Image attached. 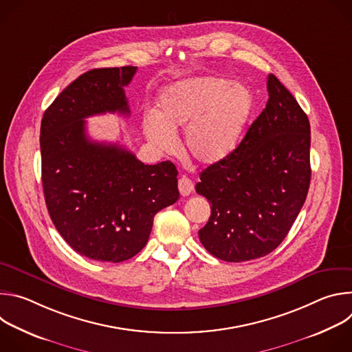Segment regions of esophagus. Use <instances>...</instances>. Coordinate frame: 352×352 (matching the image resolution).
Wrapping results in <instances>:
<instances>
[{
  "label": "esophagus",
  "mask_w": 352,
  "mask_h": 352,
  "mask_svg": "<svg viewBox=\"0 0 352 352\" xmlns=\"http://www.w3.org/2000/svg\"><path fill=\"white\" fill-rule=\"evenodd\" d=\"M178 189H179V193L182 195V196H188V195H190L192 193V190H193V184H192V181L188 178V177H181L179 179H178Z\"/></svg>",
  "instance_id": "obj_1"
}]
</instances>
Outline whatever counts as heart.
I'll list each match as a JSON object with an SVG mask.
<instances>
[{"label": "heart", "mask_w": 352, "mask_h": 352, "mask_svg": "<svg viewBox=\"0 0 352 352\" xmlns=\"http://www.w3.org/2000/svg\"><path fill=\"white\" fill-rule=\"evenodd\" d=\"M249 89L219 76H196L164 87L159 96V113L143 114V132L163 153L177 148V135L185 130L186 153L200 164L224 160L239 143L252 111Z\"/></svg>", "instance_id": "obj_1"}]
</instances>
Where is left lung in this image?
I'll return each mask as SVG.
<instances>
[{
  "label": "left lung",
  "instance_id": "1",
  "mask_svg": "<svg viewBox=\"0 0 352 352\" xmlns=\"http://www.w3.org/2000/svg\"><path fill=\"white\" fill-rule=\"evenodd\" d=\"M269 100L224 160L200 173L196 192L212 204L199 239L213 256L245 262L287 236L311 184V125L294 96L267 76Z\"/></svg>",
  "mask_w": 352,
  "mask_h": 352
}]
</instances>
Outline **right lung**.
I'll use <instances>...</instances> for the list:
<instances>
[{
    "instance_id": "1",
    "label": "right lung",
    "mask_w": 352,
    "mask_h": 352,
    "mask_svg": "<svg viewBox=\"0 0 352 352\" xmlns=\"http://www.w3.org/2000/svg\"><path fill=\"white\" fill-rule=\"evenodd\" d=\"M138 67L87 71L67 86L41 120V181L56 228L82 256L120 263L147 243L157 212L175 204L171 162L143 164L116 143L90 140L86 118L129 116L124 87Z\"/></svg>"
}]
</instances>
